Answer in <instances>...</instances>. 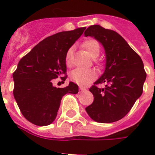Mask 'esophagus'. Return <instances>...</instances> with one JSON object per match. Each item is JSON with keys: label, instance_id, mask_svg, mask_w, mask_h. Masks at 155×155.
Listing matches in <instances>:
<instances>
[{"label": "esophagus", "instance_id": "34e87169", "mask_svg": "<svg viewBox=\"0 0 155 155\" xmlns=\"http://www.w3.org/2000/svg\"><path fill=\"white\" fill-rule=\"evenodd\" d=\"M79 89H80V91H84V90H85V88H84V87H81V86H80V87H79Z\"/></svg>", "mask_w": 155, "mask_h": 155}]
</instances>
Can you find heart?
Instances as JSON below:
<instances>
[{
	"mask_svg": "<svg viewBox=\"0 0 155 155\" xmlns=\"http://www.w3.org/2000/svg\"><path fill=\"white\" fill-rule=\"evenodd\" d=\"M82 46L87 50L90 56L92 58H95L99 55L101 51V46L99 42L95 39H87L84 41L82 44ZM73 47L68 49L66 53V63L67 64H70L72 61V56H73ZM97 74L94 70L91 69H84V68H76L74 71H71L70 78L71 81L75 82L79 85H86L89 84L90 82L93 81L96 78Z\"/></svg>",
	"mask_w": 155,
	"mask_h": 155,
	"instance_id": "heart-1",
	"label": "heart"
}]
</instances>
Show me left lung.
I'll return each mask as SVG.
<instances>
[{
    "instance_id": "obj_1",
    "label": "left lung",
    "mask_w": 155,
    "mask_h": 155,
    "mask_svg": "<svg viewBox=\"0 0 155 155\" xmlns=\"http://www.w3.org/2000/svg\"><path fill=\"white\" fill-rule=\"evenodd\" d=\"M84 35L94 37L105 51V69L89 91L94 101L85 108L98 123L109 124L124 118L143 92L147 74L141 58L116 31L98 25L89 26ZM106 84L104 89L97 87Z\"/></svg>"
}]
</instances>
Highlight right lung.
<instances>
[{
    "mask_svg": "<svg viewBox=\"0 0 155 155\" xmlns=\"http://www.w3.org/2000/svg\"><path fill=\"white\" fill-rule=\"evenodd\" d=\"M85 27L61 31L47 37L20 60L13 73L14 97L24 117L37 126H47L57 117L63 96L77 94L78 86L70 82L56 87L53 80L65 81L66 53L79 39Z\"/></svg>",
    "mask_w": 155,
    "mask_h": 155,
    "instance_id": "right-lung-1",
    "label": "right lung"
}]
</instances>
